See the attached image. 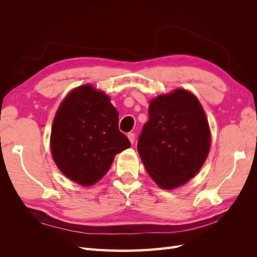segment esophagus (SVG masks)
Returning a JSON list of instances; mask_svg holds the SVG:
<instances>
[{"instance_id":"obj_1","label":"esophagus","mask_w":257,"mask_h":257,"mask_svg":"<svg viewBox=\"0 0 257 257\" xmlns=\"http://www.w3.org/2000/svg\"><path fill=\"white\" fill-rule=\"evenodd\" d=\"M127 137H128V139H130L131 144H134V143H135V134H134V133H128V134H127Z\"/></svg>"}]
</instances>
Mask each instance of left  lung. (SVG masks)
Returning a JSON list of instances; mask_svg holds the SVG:
<instances>
[{
	"label": "left lung",
	"instance_id": "obj_1",
	"mask_svg": "<svg viewBox=\"0 0 257 257\" xmlns=\"http://www.w3.org/2000/svg\"><path fill=\"white\" fill-rule=\"evenodd\" d=\"M137 150L161 189L173 190L195 176L211 144L204 108L191 92L177 89L153 98Z\"/></svg>",
	"mask_w": 257,
	"mask_h": 257
}]
</instances>
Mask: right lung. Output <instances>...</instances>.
<instances>
[{"instance_id":"right-lung-1","label":"right lung","mask_w":257,"mask_h":257,"mask_svg":"<svg viewBox=\"0 0 257 257\" xmlns=\"http://www.w3.org/2000/svg\"><path fill=\"white\" fill-rule=\"evenodd\" d=\"M131 147L119 131V113L105 92L91 84L74 89L53 119L50 149L58 168L89 186L109 170L115 154Z\"/></svg>"}]
</instances>
